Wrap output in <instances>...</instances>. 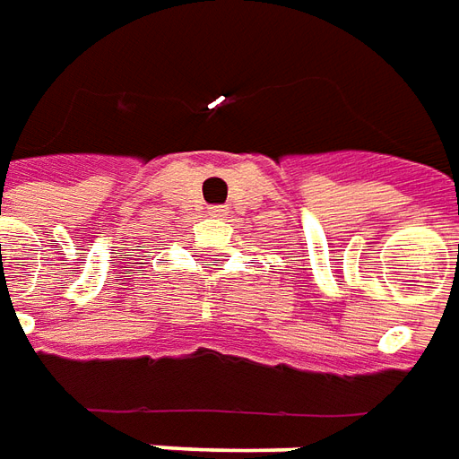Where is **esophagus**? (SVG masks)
I'll return each instance as SVG.
<instances>
[{
	"label": "esophagus",
	"instance_id": "34e87169",
	"mask_svg": "<svg viewBox=\"0 0 459 459\" xmlns=\"http://www.w3.org/2000/svg\"><path fill=\"white\" fill-rule=\"evenodd\" d=\"M207 214H210V217H224L227 210H224L222 204H212V207H207Z\"/></svg>",
	"mask_w": 459,
	"mask_h": 459
}]
</instances>
